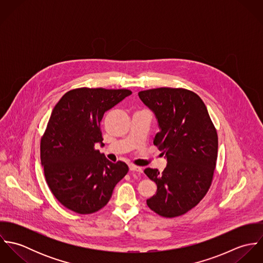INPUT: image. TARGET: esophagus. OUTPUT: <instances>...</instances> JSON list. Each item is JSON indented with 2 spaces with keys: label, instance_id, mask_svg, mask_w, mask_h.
<instances>
[{
  "label": "esophagus",
  "instance_id": "obj_1",
  "mask_svg": "<svg viewBox=\"0 0 263 263\" xmlns=\"http://www.w3.org/2000/svg\"><path fill=\"white\" fill-rule=\"evenodd\" d=\"M129 170L132 172H138V173H143V168L136 166V165H129Z\"/></svg>",
  "mask_w": 263,
  "mask_h": 263
}]
</instances>
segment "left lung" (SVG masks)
<instances>
[{
	"label": "left lung",
	"instance_id": "8db88e82",
	"mask_svg": "<svg viewBox=\"0 0 263 263\" xmlns=\"http://www.w3.org/2000/svg\"><path fill=\"white\" fill-rule=\"evenodd\" d=\"M155 113L160 132L154 145L167 158L162 173L147 168L157 192L147 199L152 211L164 218L186 214L212 185L218 158V134L206 106L194 92L183 88H156L139 92Z\"/></svg>",
	"mask_w": 263,
	"mask_h": 263
}]
</instances>
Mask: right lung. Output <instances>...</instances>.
I'll use <instances>...</instances> for the list:
<instances>
[{
    "label": "right lung",
    "mask_w": 263,
    "mask_h": 263,
    "mask_svg": "<svg viewBox=\"0 0 263 263\" xmlns=\"http://www.w3.org/2000/svg\"><path fill=\"white\" fill-rule=\"evenodd\" d=\"M132 94L127 89L78 88L54 106L40 142V160L54 197L77 214L98 212L126 175L124 162L112 163L95 149L102 144L100 121Z\"/></svg>",
    "instance_id": "1"
}]
</instances>
